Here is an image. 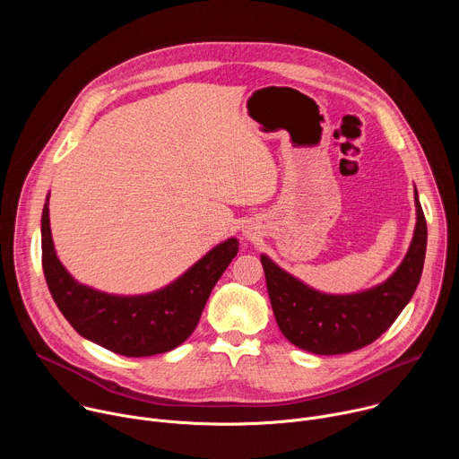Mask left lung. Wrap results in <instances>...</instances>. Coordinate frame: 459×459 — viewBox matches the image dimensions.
<instances>
[{
	"instance_id": "1",
	"label": "left lung",
	"mask_w": 459,
	"mask_h": 459,
	"mask_svg": "<svg viewBox=\"0 0 459 459\" xmlns=\"http://www.w3.org/2000/svg\"><path fill=\"white\" fill-rule=\"evenodd\" d=\"M427 221L416 192V229L411 247L383 283L354 294L319 292L261 254L271 305L283 336L319 356L347 354L376 342L407 307L423 273Z\"/></svg>"
}]
</instances>
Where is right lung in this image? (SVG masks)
Instances as JSON below:
<instances>
[{
    "mask_svg": "<svg viewBox=\"0 0 459 459\" xmlns=\"http://www.w3.org/2000/svg\"><path fill=\"white\" fill-rule=\"evenodd\" d=\"M48 198L41 214L43 274L61 314L85 340L121 356L143 358L181 345L195 329L205 303L238 254L229 238L167 287L138 296H117L76 281L59 261L48 220Z\"/></svg>",
    "mask_w": 459,
    "mask_h": 459,
    "instance_id": "1",
    "label": "right lung"
}]
</instances>
